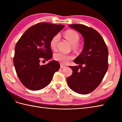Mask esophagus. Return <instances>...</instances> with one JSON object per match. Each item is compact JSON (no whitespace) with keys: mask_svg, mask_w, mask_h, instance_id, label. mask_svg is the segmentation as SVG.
Here are the masks:
<instances>
[{"mask_svg":"<svg viewBox=\"0 0 122 122\" xmlns=\"http://www.w3.org/2000/svg\"><path fill=\"white\" fill-rule=\"evenodd\" d=\"M66 66L62 65V64H61V65H60V68H66Z\"/></svg>","mask_w":122,"mask_h":122,"instance_id":"esophagus-1","label":"esophagus"}]
</instances>
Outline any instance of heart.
<instances>
[{"label": "heart", "instance_id": "1", "mask_svg": "<svg viewBox=\"0 0 122 122\" xmlns=\"http://www.w3.org/2000/svg\"><path fill=\"white\" fill-rule=\"evenodd\" d=\"M64 36L66 40L72 45V48L75 51H80L82 48V45L79 42L80 36L79 33L73 30L69 29L66 30L64 33ZM60 39L59 35L57 34L51 38L50 41V47L53 50L56 49L57 44ZM73 56L61 52H59L54 54V59L62 64H66L69 61L73 59Z\"/></svg>", "mask_w": 122, "mask_h": 122}]
</instances>
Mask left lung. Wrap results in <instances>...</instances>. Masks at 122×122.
<instances>
[{
	"label": "left lung",
	"mask_w": 122,
	"mask_h": 122,
	"mask_svg": "<svg viewBox=\"0 0 122 122\" xmlns=\"http://www.w3.org/2000/svg\"><path fill=\"white\" fill-rule=\"evenodd\" d=\"M84 38L82 53L74 60L79 66H69L72 74L66 79L73 91L86 94L94 91L102 82L108 66V51L102 36L97 30L81 24L69 25Z\"/></svg>",
	"instance_id": "8db88e82"
}]
</instances>
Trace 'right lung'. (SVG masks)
I'll use <instances>...</instances> for the list:
<instances>
[{
    "mask_svg": "<svg viewBox=\"0 0 122 122\" xmlns=\"http://www.w3.org/2000/svg\"><path fill=\"white\" fill-rule=\"evenodd\" d=\"M64 27L62 25L39 23L25 31L18 41L13 61L18 78L27 89L38 91L46 87L59 70L60 66L56 61L42 66L40 62L52 58L50 40Z\"/></svg>",
    "mask_w": 122,
    "mask_h": 122,
    "instance_id": "obj_1",
    "label": "right lung"
}]
</instances>
